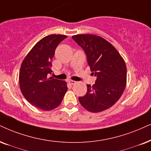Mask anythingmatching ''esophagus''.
<instances>
[{
  "mask_svg": "<svg viewBox=\"0 0 151 151\" xmlns=\"http://www.w3.org/2000/svg\"><path fill=\"white\" fill-rule=\"evenodd\" d=\"M68 83H69L70 85H74V83H76V81H72V80H69V81H68Z\"/></svg>",
  "mask_w": 151,
  "mask_h": 151,
  "instance_id": "obj_1",
  "label": "esophagus"
}]
</instances>
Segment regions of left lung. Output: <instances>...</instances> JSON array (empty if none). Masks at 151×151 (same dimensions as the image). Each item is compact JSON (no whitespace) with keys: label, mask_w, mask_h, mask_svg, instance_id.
<instances>
[{"label":"left lung","mask_w":151,"mask_h":151,"mask_svg":"<svg viewBox=\"0 0 151 151\" xmlns=\"http://www.w3.org/2000/svg\"><path fill=\"white\" fill-rule=\"evenodd\" d=\"M72 39L84 51L95 84H87V92L79 97L80 104L93 113L104 111L119 100L126 86L125 61L113 45L94 35H77Z\"/></svg>","instance_id":"left-lung-1"}]
</instances>
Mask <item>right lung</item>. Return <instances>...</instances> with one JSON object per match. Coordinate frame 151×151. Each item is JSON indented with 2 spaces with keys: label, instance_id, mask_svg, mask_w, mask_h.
Wrapping results in <instances>:
<instances>
[{
  "label": "right lung",
  "instance_id": "add662e5",
  "mask_svg": "<svg viewBox=\"0 0 151 151\" xmlns=\"http://www.w3.org/2000/svg\"><path fill=\"white\" fill-rule=\"evenodd\" d=\"M66 37V35H50L42 38L21 65V91L28 102L40 109L49 111L56 108L68 90L65 81L48 77L53 72L51 60L55 50Z\"/></svg>",
  "mask_w": 151,
  "mask_h": 151
}]
</instances>
